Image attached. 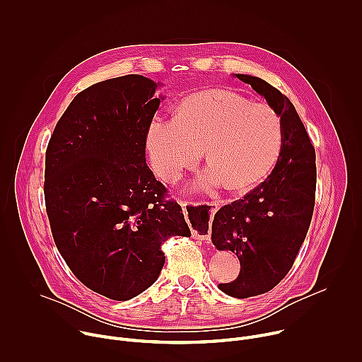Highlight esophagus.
Segmentation results:
<instances>
[{
  "instance_id": "esophagus-1",
  "label": "esophagus",
  "mask_w": 362,
  "mask_h": 362,
  "mask_svg": "<svg viewBox=\"0 0 362 362\" xmlns=\"http://www.w3.org/2000/svg\"><path fill=\"white\" fill-rule=\"evenodd\" d=\"M180 204L183 206V209L186 208V202H180ZM208 204L211 206V214H215V212L219 209V204H218L216 202H209ZM197 238H202V240H203V242H206V243H211V238H209V235H197Z\"/></svg>"
}]
</instances>
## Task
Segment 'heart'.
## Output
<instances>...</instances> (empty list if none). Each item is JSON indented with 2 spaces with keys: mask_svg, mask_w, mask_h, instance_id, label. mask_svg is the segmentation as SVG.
Returning a JSON list of instances; mask_svg holds the SVG:
<instances>
[{
  "mask_svg": "<svg viewBox=\"0 0 362 362\" xmlns=\"http://www.w3.org/2000/svg\"><path fill=\"white\" fill-rule=\"evenodd\" d=\"M282 146L284 124L272 107L221 88L186 97L175 119H156L146 137L153 170L169 183L196 168L204 150L214 170L200 179L202 189L252 186L274 168Z\"/></svg>",
  "mask_w": 362,
  "mask_h": 362,
  "instance_id": "1",
  "label": "heart"
}]
</instances>
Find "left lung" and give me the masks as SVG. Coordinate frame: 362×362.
Wrapping results in <instances>:
<instances>
[{
  "label": "left lung",
  "instance_id": "1",
  "mask_svg": "<svg viewBox=\"0 0 362 362\" xmlns=\"http://www.w3.org/2000/svg\"><path fill=\"white\" fill-rule=\"evenodd\" d=\"M236 77L264 95L284 124V146L272 173L242 199L222 206L212 223L215 247L232 250L240 262L239 276L219 289L249 298L275 288L292 268L314 214L317 165L291 100L259 77Z\"/></svg>",
  "mask_w": 362,
  "mask_h": 362
}]
</instances>
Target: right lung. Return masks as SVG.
<instances>
[{
	"label": "right lung",
	"instance_id": "1",
	"mask_svg": "<svg viewBox=\"0 0 362 362\" xmlns=\"http://www.w3.org/2000/svg\"><path fill=\"white\" fill-rule=\"evenodd\" d=\"M156 87L139 74L87 87L45 150L44 199L56 246L83 285L116 300L156 282L170 236H190L180 204L146 163Z\"/></svg>",
	"mask_w": 362,
	"mask_h": 362
}]
</instances>
